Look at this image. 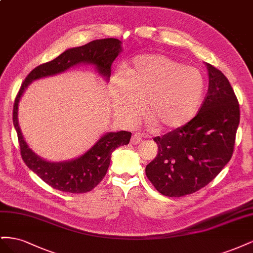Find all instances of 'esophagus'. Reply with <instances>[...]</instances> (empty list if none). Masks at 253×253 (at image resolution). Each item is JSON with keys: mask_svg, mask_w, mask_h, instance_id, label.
<instances>
[{"mask_svg": "<svg viewBox=\"0 0 253 253\" xmlns=\"http://www.w3.org/2000/svg\"><path fill=\"white\" fill-rule=\"evenodd\" d=\"M141 140H142L141 136L139 134H134L132 136V138H131V143L132 144H138V143L141 142Z\"/></svg>", "mask_w": 253, "mask_h": 253, "instance_id": "1", "label": "esophagus"}]
</instances>
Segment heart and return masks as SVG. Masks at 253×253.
I'll list each match as a JSON object with an SVG mask.
<instances>
[{
  "label": "heart",
  "instance_id": "b5f03b06",
  "mask_svg": "<svg viewBox=\"0 0 253 253\" xmlns=\"http://www.w3.org/2000/svg\"><path fill=\"white\" fill-rule=\"evenodd\" d=\"M205 82L197 68L159 53H144L121 68L111 83L117 116L127 125L147 120L160 131L187 125L200 108Z\"/></svg>",
  "mask_w": 253,
  "mask_h": 253
}]
</instances>
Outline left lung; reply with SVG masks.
Returning <instances> with one entry per match:
<instances>
[{"mask_svg": "<svg viewBox=\"0 0 253 253\" xmlns=\"http://www.w3.org/2000/svg\"><path fill=\"white\" fill-rule=\"evenodd\" d=\"M209 87L196 116L155 137L158 153L145 168L159 193L192 194L208 185L231 159L240 124V104L226 76L207 63Z\"/></svg>", "mask_w": 253, "mask_h": 253, "instance_id": "1", "label": "left lung"}]
</instances>
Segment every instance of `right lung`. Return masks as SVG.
I'll use <instances>...</instances> for the list:
<instances>
[{
  "instance_id": "add662e5",
  "label": "right lung",
  "mask_w": 253,
  "mask_h": 253,
  "mask_svg": "<svg viewBox=\"0 0 253 253\" xmlns=\"http://www.w3.org/2000/svg\"><path fill=\"white\" fill-rule=\"evenodd\" d=\"M121 51V41L114 38L91 41L79 47L65 50L49 62L43 63L30 72L16 97L13 105V126L18 134L22 159L30 170L52 187L68 193H86L93 190L106 174L112 152L120 145L128 144L132 133L126 131L110 132L103 135L93 147L80 157L62 163H51L42 159L28 148L23 138L18 121L20 99L25 88L34 80L63 73L81 63L95 65L97 72L110 80L111 66Z\"/></svg>"
}]
</instances>
